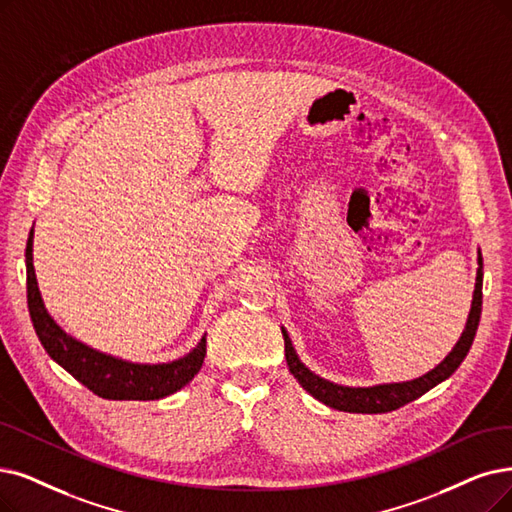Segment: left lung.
<instances>
[{
  "label": "left lung",
  "instance_id": "obj_1",
  "mask_svg": "<svg viewBox=\"0 0 512 512\" xmlns=\"http://www.w3.org/2000/svg\"><path fill=\"white\" fill-rule=\"evenodd\" d=\"M479 269H477V281H475V292H473V304H470V313L466 319V327L452 349L435 370L426 372L420 378L407 380V382H391V384H376V386H342L336 382L325 380L317 374H313L309 367H306L296 351L294 344L285 332V327H281L283 342H285V361H288L290 372L298 380V384L304 388L306 393H311L317 401L325 403L327 407H334V410L340 412H351V414H384V412H393L397 407L410 403L418 397H422L426 391H431L433 386L439 382L447 380L452 376L464 357L468 355L470 346H473L479 319H481V304H483V258L479 252Z\"/></svg>",
  "mask_w": 512,
  "mask_h": 512
}]
</instances>
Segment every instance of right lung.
<instances>
[{"label": "right lung", "mask_w": 512, "mask_h": 512, "mask_svg": "<svg viewBox=\"0 0 512 512\" xmlns=\"http://www.w3.org/2000/svg\"><path fill=\"white\" fill-rule=\"evenodd\" d=\"M27 262V304L35 334L46 353L102 399L153 401L163 399L187 386L201 370L206 357V336L185 357L168 363H132L75 340L46 311L33 269V229L25 250Z\"/></svg>", "instance_id": "1"}]
</instances>
